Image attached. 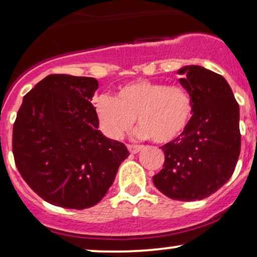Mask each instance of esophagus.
<instances>
[{
    "instance_id": "34e87169",
    "label": "esophagus",
    "mask_w": 257,
    "mask_h": 257,
    "mask_svg": "<svg viewBox=\"0 0 257 257\" xmlns=\"http://www.w3.org/2000/svg\"><path fill=\"white\" fill-rule=\"evenodd\" d=\"M128 150H129V152L133 153V155H135V153L140 152L141 150H143V146L141 145H128Z\"/></svg>"
}]
</instances>
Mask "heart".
Listing matches in <instances>:
<instances>
[{"label":"heart","mask_w":257,"mask_h":257,"mask_svg":"<svg viewBox=\"0 0 257 257\" xmlns=\"http://www.w3.org/2000/svg\"><path fill=\"white\" fill-rule=\"evenodd\" d=\"M193 110L192 96L185 88L152 81L123 84L114 98L101 95L95 102L100 126L108 138H122L137 117L139 137L158 144L176 140L187 129Z\"/></svg>","instance_id":"obj_1"}]
</instances>
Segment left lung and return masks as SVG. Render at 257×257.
Here are the masks:
<instances>
[{
  "label": "left lung",
  "instance_id": "8db88e82",
  "mask_svg": "<svg viewBox=\"0 0 257 257\" xmlns=\"http://www.w3.org/2000/svg\"><path fill=\"white\" fill-rule=\"evenodd\" d=\"M178 73L192 96L193 116L176 140L162 146L166 161L153 184L169 198L192 202L216 192L234 172L240 152L239 105L221 75L198 65Z\"/></svg>",
  "mask_w": 257,
  "mask_h": 257
}]
</instances>
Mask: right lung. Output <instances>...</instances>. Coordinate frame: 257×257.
<instances>
[{"label": "right lung", "instance_id": "obj_1", "mask_svg": "<svg viewBox=\"0 0 257 257\" xmlns=\"http://www.w3.org/2000/svg\"><path fill=\"white\" fill-rule=\"evenodd\" d=\"M93 77L49 75L23 99L13 126L20 175L41 198L67 209L98 204L129 156L106 138L91 104Z\"/></svg>", "mask_w": 257, "mask_h": 257}]
</instances>
